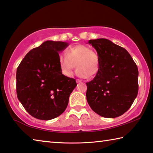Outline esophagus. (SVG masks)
I'll list each match as a JSON object with an SVG mask.
<instances>
[{
	"label": "esophagus",
	"instance_id": "obj_1",
	"mask_svg": "<svg viewBox=\"0 0 153 153\" xmlns=\"http://www.w3.org/2000/svg\"><path fill=\"white\" fill-rule=\"evenodd\" d=\"M82 81L81 79H76V82L77 83H81Z\"/></svg>",
	"mask_w": 153,
	"mask_h": 153
}]
</instances>
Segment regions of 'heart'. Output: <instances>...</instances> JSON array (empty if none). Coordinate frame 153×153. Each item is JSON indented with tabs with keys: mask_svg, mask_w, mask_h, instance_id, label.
Returning a JSON list of instances; mask_svg holds the SVG:
<instances>
[{
	"mask_svg": "<svg viewBox=\"0 0 153 153\" xmlns=\"http://www.w3.org/2000/svg\"><path fill=\"white\" fill-rule=\"evenodd\" d=\"M59 63L62 74L66 77H71L75 65L77 67L76 74L82 78L94 77L100 69V59L97 53L84 45L67 48L65 55H59Z\"/></svg>",
	"mask_w": 153,
	"mask_h": 153,
	"instance_id": "1",
	"label": "heart"
}]
</instances>
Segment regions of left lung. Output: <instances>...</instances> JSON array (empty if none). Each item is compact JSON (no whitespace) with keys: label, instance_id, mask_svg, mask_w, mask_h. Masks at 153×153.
<instances>
[{"label":"left lung","instance_id":"1","mask_svg":"<svg viewBox=\"0 0 153 153\" xmlns=\"http://www.w3.org/2000/svg\"><path fill=\"white\" fill-rule=\"evenodd\" d=\"M100 59V69L86 83V99L96 113L115 118L125 113L138 92V70L125 48L109 40H90Z\"/></svg>","mask_w":153,"mask_h":153}]
</instances>
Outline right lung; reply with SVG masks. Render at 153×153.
<instances>
[{"label": "right lung", "instance_id": "right-lung-1", "mask_svg": "<svg viewBox=\"0 0 153 153\" xmlns=\"http://www.w3.org/2000/svg\"><path fill=\"white\" fill-rule=\"evenodd\" d=\"M67 46L60 41H46L32 49L17 67V98L27 112L38 120L61 115L77 86L76 79L65 76L59 66V52Z\"/></svg>", "mask_w": 153, "mask_h": 153}]
</instances>
